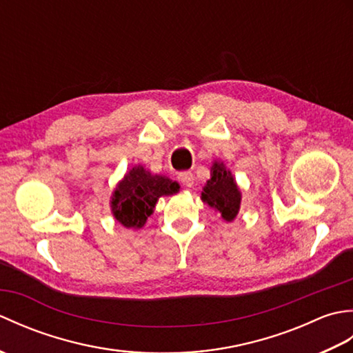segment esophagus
<instances>
[{
	"instance_id": "1",
	"label": "esophagus",
	"mask_w": 353,
	"mask_h": 353,
	"mask_svg": "<svg viewBox=\"0 0 353 353\" xmlns=\"http://www.w3.org/2000/svg\"><path fill=\"white\" fill-rule=\"evenodd\" d=\"M179 179H181V182H182L185 186H188V188H191V186L194 185V176H192L191 171H183V172H181V174H179Z\"/></svg>"
}]
</instances>
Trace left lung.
<instances>
[{"instance_id":"obj_1","label":"left lung","mask_w":353,"mask_h":353,"mask_svg":"<svg viewBox=\"0 0 353 353\" xmlns=\"http://www.w3.org/2000/svg\"><path fill=\"white\" fill-rule=\"evenodd\" d=\"M201 200L216 209L223 220L234 221L241 205V192L232 172L224 167L223 162L215 161L211 168V179L206 182Z\"/></svg>"}]
</instances>
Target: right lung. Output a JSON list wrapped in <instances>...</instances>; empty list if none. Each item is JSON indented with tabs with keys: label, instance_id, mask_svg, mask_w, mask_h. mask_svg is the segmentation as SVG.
Returning <instances> with one entry per match:
<instances>
[{
	"label": "right lung",
	"instance_id": "obj_1",
	"mask_svg": "<svg viewBox=\"0 0 353 353\" xmlns=\"http://www.w3.org/2000/svg\"><path fill=\"white\" fill-rule=\"evenodd\" d=\"M181 186L171 179L152 174L142 165H137L124 176L112 194L110 209L115 220L127 229H141L153 214L157 200L172 196Z\"/></svg>",
	"mask_w": 353,
	"mask_h": 353
}]
</instances>
